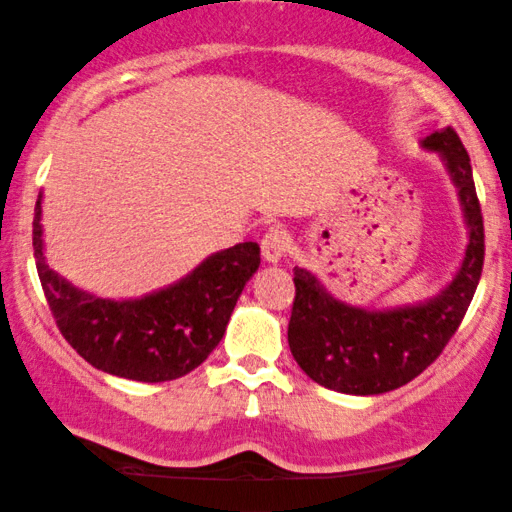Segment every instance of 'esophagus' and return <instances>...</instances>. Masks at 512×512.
I'll use <instances>...</instances> for the list:
<instances>
[{"label": "esophagus", "instance_id": "obj_1", "mask_svg": "<svg viewBox=\"0 0 512 512\" xmlns=\"http://www.w3.org/2000/svg\"><path fill=\"white\" fill-rule=\"evenodd\" d=\"M290 249V239L280 227H271L261 239V254L266 263H280Z\"/></svg>", "mask_w": 512, "mask_h": 512}]
</instances>
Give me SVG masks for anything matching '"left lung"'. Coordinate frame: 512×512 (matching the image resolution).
Returning a JSON list of instances; mask_svg holds the SVG:
<instances>
[{
    "mask_svg": "<svg viewBox=\"0 0 512 512\" xmlns=\"http://www.w3.org/2000/svg\"><path fill=\"white\" fill-rule=\"evenodd\" d=\"M421 147L440 157L467 227L462 261L435 295L396 307H360L333 297L317 273L295 266L287 343L307 377L333 392L384 394L421 375L455 336L479 285L484 220L467 149L452 128L433 130Z\"/></svg>",
    "mask_w": 512,
    "mask_h": 512,
    "instance_id": "left-lung-1",
    "label": "left lung"
}]
</instances>
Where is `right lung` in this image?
<instances>
[{
    "label": "right lung",
    "mask_w": 512,
    "mask_h": 512,
    "mask_svg": "<svg viewBox=\"0 0 512 512\" xmlns=\"http://www.w3.org/2000/svg\"><path fill=\"white\" fill-rule=\"evenodd\" d=\"M43 193L33 220V256L40 285L62 336L96 370L135 382L179 380L225 336L229 317L261 266L256 241L229 246L162 290L111 300L62 278L45 258Z\"/></svg>",
    "instance_id": "add662e5"
}]
</instances>
